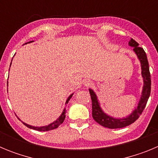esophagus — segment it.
Listing matches in <instances>:
<instances>
[{"label": "esophagus", "mask_w": 158, "mask_h": 158, "mask_svg": "<svg viewBox=\"0 0 158 158\" xmlns=\"http://www.w3.org/2000/svg\"><path fill=\"white\" fill-rule=\"evenodd\" d=\"M86 85H90V83H87L86 84Z\"/></svg>", "instance_id": "obj_1"}]
</instances>
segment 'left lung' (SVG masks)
Wrapping results in <instances>:
<instances>
[{"label": "left lung", "instance_id": "8db88e82", "mask_svg": "<svg viewBox=\"0 0 158 158\" xmlns=\"http://www.w3.org/2000/svg\"><path fill=\"white\" fill-rule=\"evenodd\" d=\"M129 45L134 47V51L138 55V58L140 60L141 65H142V74L143 77V81H144V86L142 90V94L141 96V100L138 107L133 111L131 115L126 118H113L104 114L102 111L101 108L99 105L97 97L96 94L92 89H89V93L91 96L92 99V106H93V118L96 123H98L100 125L104 127L110 128V129H117V128L125 127L129 126L131 123L139 118V117L142 115V111L146 107L147 104L148 99L150 97V91H151V78H150V69H149V62H148L146 54L143 48L139 47V44L133 40L132 38L129 41Z\"/></svg>", "mask_w": 158, "mask_h": 158}]
</instances>
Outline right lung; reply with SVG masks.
I'll return each instance as SVG.
<instances>
[{
	"label": "right lung",
	"mask_w": 158,
	"mask_h": 158,
	"mask_svg": "<svg viewBox=\"0 0 158 158\" xmlns=\"http://www.w3.org/2000/svg\"><path fill=\"white\" fill-rule=\"evenodd\" d=\"M31 42H33V41H31ZM31 42H29V43H31ZM72 96H73V94L70 95V96H69V98L67 99L66 104L68 103V102H69V100H70V98L72 97ZM65 109H64L63 112H62V114L61 115V116H60L56 121H54V123H51L50 125H48V126H46V127H38L30 126V125L24 123H23V124H24L26 127H27L28 128H31V129H34V130H35V131H51V130H54V129H55V128H58V127H59V125H61V124L63 123L64 119H65Z\"/></svg>",
	"instance_id": "1"
}]
</instances>
